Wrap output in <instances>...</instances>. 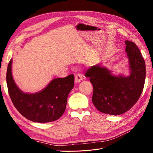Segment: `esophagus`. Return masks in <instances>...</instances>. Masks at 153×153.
<instances>
[{
    "label": "esophagus",
    "mask_w": 153,
    "mask_h": 153,
    "mask_svg": "<svg viewBox=\"0 0 153 153\" xmlns=\"http://www.w3.org/2000/svg\"><path fill=\"white\" fill-rule=\"evenodd\" d=\"M83 80V76L81 73H76L75 76V81L76 83H79Z\"/></svg>",
    "instance_id": "esophagus-1"
}]
</instances>
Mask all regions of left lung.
<instances>
[{"instance_id":"obj_1","label":"left lung","mask_w":153,"mask_h":153,"mask_svg":"<svg viewBox=\"0 0 153 153\" xmlns=\"http://www.w3.org/2000/svg\"><path fill=\"white\" fill-rule=\"evenodd\" d=\"M125 44L131 69L129 76H113L99 64L89 68L85 74L93 86L92 103L104 114L118 115L127 112L137 102L143 89L144 59L135 43L126 40Z\"/></svg>"}]
</instances>
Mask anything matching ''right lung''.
Masks as SVG:
<instances>
[{
    "instance_id": "add662e5",
    "label": "right lung",
    "mask_w": 153,
    "mask_h": 153,
    "mask_svg": "<svg viewBox=\"0 0 153 153\" xmlns=\"http://www.w3.org/2000/svg\"><path fill=\"white\" fill-rule=\"evenodd\" d=\"M11 59L8 64L6 82L12 102L23 116L31 121L45 123L56 121L66 109L68 96L74 87L73 75L53 79L48 86L35 94L24 93L13 80Z\"/></svg>"
}]
</instances>
